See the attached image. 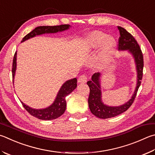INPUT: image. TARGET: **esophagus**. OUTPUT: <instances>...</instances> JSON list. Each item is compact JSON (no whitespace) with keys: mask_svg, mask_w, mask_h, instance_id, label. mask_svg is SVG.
Returning a JSON list of instances; mask_svg holds the SVG:
<instances>
[{"mask_svg":"<svg viewBox=\"0 0 155 155\" xmlns=\"http://www.w3.org/2000/svg\"><path fill=\"white\" fill-rule=\"evenodd\" d=\"M87 75H85V74H82L81 76H80L79 78H78V83H86V82H87Z\"/></svg>","mask_w":155,"mask_h":155,"instance_id":"34e87169","label":"esophagus"}]
</instances>
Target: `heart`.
I'll use <instances>...</instances> for the list:
<instances>
[{
	"label": "heart",
	"mask_w": 155,
	"mask_h": 155,
	"mask_svg": "<svg viewBox=\"0 0 155 155\" xmlns=\"http://www.w3.org/2000/svg\"><path fill=\"white\" fill-rule=\"evenodd\" d=\"M107 35L101 32H95L90 35L89 43L93 47L100 45L103 42H104L102 47V53L101 58L102 60H106L108 57L110 53H111L112 49L114 46V41L112 38H108L107 39Z\"/></svg>",
	"instance_id": "heart-1"
}]
</instances>
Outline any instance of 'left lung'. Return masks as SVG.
Masks as SVG:
<instances>
[{"label":"left lung","mask_w":155,"mask_h":155,"mask_svg":"<svg viewBox=\"0 0 155 155\" xmlns=\"http://www.w3.org/2000/svg\"><path fill=\"white\" fill-rule=\"evenodd\" d=\"M118 29H119L120 33L119 41H118L119 49L129 50L135 58L137 72V87L131 99L124 105L117 107L108 106L104 104L101 100V90L100 85V73H94L92 75L91 80L87 81V83L90 89L88 104L91 113L100 119H108V118L116 117L127 110L134 102L142 79L144 58H143L142 50L136 39L130 33L120 26H118Z\"/></svg>","instance_id":"obj_1"}]
</instances>
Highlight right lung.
<instances>
[{
  "label": "right lung",
  "instance_id": "add662e5",
  "mask_svg": "<svg viewBox=\"0 0 155 155\" xmlns=\"http://www.w3.org/2000/svg\"><path fill=\"white\" fill-rule=\"evenodd\" d=\"M70 26L68 24L60 25V26H38L31 31L22 38L21 42L29 39L30 38L34 37L36 35H42L45 33H55L58 32L65 30L69 28ZM16 52L14 54L12 65V76L13 78L15 75V72L16 69ZM77 79L76 78H72L66 82L61 86V89L59 91L57 97L55 98V102L51 106L45 109L35 110L30 108L29 106L25 105L23 102H21L22 106L26 110L28 113L33 117L38 118L41 120H53L55 119L60 117L64 114L66 108V97L72 93L74 89H76L77 86Z\"/></svg>",
  "mask_w": 155,
  "mask_h": 155
}]
</instances>
